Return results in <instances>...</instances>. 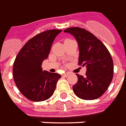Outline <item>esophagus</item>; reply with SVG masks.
<instances>
[{
	"label": "esophagus",
	"instance_id": "34e87169",
	"mask_svg": "<svg viewBox=\"0 0 126 126\" xmlns=\"http://www.w3.org/2000/svg\"><path fill=\"white\" fill-rule=\"evenodd\" d=\"M68 75H69V73H67H67H65V74H63V76L65 77H67Z\"/></svg>",
	"mask_w": 126,
	"mask_h": 126
}]
</instances>
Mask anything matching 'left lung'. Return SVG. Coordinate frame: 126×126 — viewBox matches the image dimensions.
<instances>
[{"mask_svg": "<svg viewBox=\"0 0 126 126\" xmlns=\"http://www.w3.org/2000/svg\"><path fill=\"white\" fill-rule=\"evenodd\" d=\"M65 33L74 35L79 49V65L86 66V76L76 74L78 81L72 86L78 98L91 100L105 93L113 78L114 64L110 53L105 45L84 28L72 27Z\"/></svg>", "mask_w": 126, "mask_h": 126, "instance_id": "obj_1", "label": "left lung"}]
</instances>
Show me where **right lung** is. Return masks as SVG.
Segmentation results:
<instances>
[{
    "label": "right lung",
    "instance_id": "obj_1",
    "mask_svg": "<svg viewBox=\"0 0 126 126\" xmlns=\"http://www.w3.org/2000/svg\"><path fill=\"white\" fill-rule=\"evenodd\" d=\"M61 31L53 29L37 34L24 45L16 56L14 80L20 92L31 101L40 102L51 98L61 77L57 73L43 71L41 67L55 37Z\"/></svg>",
    "mask_w": 126,
    "mask_h": 126
}]
</instances>
